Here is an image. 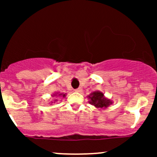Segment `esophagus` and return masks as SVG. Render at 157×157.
<instances>
[{"label":"esophagus","mask_w":157,"mask_h":157,"mask_svg":"<svg viewBox=\"0 0 157 157\" xmlns=\"http://www.w3.org/2000/svg\"><path fill=\"white\" fill-rule=\"evenodd\" d=\"M75 92H77V93H81V92H82V89H81V88H77V89H76Z\"/></svg>","instance_id":"34e87169"}]
</instances>
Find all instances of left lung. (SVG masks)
Returning <instances> with one entry per match:
<instances>
[{"label":"left lung","instance_id":"obj_1","mask_svg":"<svg viewBox=\"0 0 157 157\" xmlns=\"http://www.w3.org/2000/svg\"><path fill=\"white\" fill-rule=\"evenodd\" d=\"M88 99H90L89 102L91 105L99 109H106L112 103V101L105 98L103 93L100 91H95L90 93V96H88Z\"/></svg>","mask_w":157,"mask_h":157}]
</instances>
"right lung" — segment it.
Returning <instances> with one entry per match:
<instances>
[{"label": "right lung", "instance_id": "add662e5", "mask_svg": "<svg viewBox=\"0 0 157 157\" xmlns=\"http://www.w3.org/2000/svg\"><path fill=\"white\" fill-rule=\"evenodd\" d=\"M54 95H55V96H57V94H56V93H55V94H54ZM54 95H53V96H54ZM58 96H62L63 97H64V96H65L66 95L64 94V93H61V94H58ZM55 101H57L56 99H55Z\"/></svg>", "mask_w": 157, "mask_h": 157}]
</instances>
